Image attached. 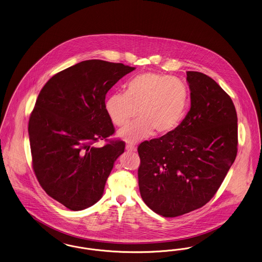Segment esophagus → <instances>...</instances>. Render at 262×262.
Returning <instances> with one entry per match:
<instances>
[{"label":"esophagus","mask_w":262,"mask_h":262,"mask_svg":"<svg viewBox=\"0 0 262 262\" xmlns=\"http://www.w3.org/2000/svg\"><path fill=\"white\" fill-rule=\"evenodd\" d=\"M126 149L127 150H129V151H136L137 148L134 145H132V144H127L126 145Z\"/></svg>","instance_id":"esophagus-1"}]
</instances>
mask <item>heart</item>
Segmentation results:
<instances>
[{"label":"heart","instance_id":"b5f03b06","mask_svg":"<svg viewBox=\"0 0 262 262\" xmlns=\"http://www.w3.org/2000/svg\"><path fill=\"white\" fill-rule=\"evenodd\" d=\"M188 91L181 81L166 74L144 72L126 85V93L110 95L104 110L112 123L128 124L139 112L140 119L118 132L129 143L151 136L168 135L182 123L187 110Z\"/></svg>","mask_w":262,"mask_h":262}]
</instances>
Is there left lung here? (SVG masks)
<instances>
[{
	"label": "left lung",
	"instance_id": "1",
	"mask_svg": "<svg viewBox=\"0 0 262 262\" xmlns=\"http://www.w3.org/2000/svg\"><path fill=\"white\" fill-rule=\"evenodd\" d=\"M191 108L168 135L138 147L139 189L156 213L176 217L207 204L238 151V117L232 99L216 82L187 71Z\"/></svg>",
	"mask_w": 262,
	"mask_h": 262
}]
</instances>
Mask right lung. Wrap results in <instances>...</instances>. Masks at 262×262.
<instances>
[{"instance_id":"add662e5","label":"right lung","mask_w":262,"mask_h":262,"mask_svg":"<svg viewBox=\"0 0 262 262\" xmlns=\"http://www.w3.org/2000/svg\"><path fill=\"white\" fill-rule=\"evenodd\" d=\"M135 68L89 59L55 74L39 93L28 133L36 178L46 193L70 210L102 198L114 161L125 143L111 140L114 126L105 95ZM100 139L102 148L92 145Z\"/></svg>"}]
</instances>
